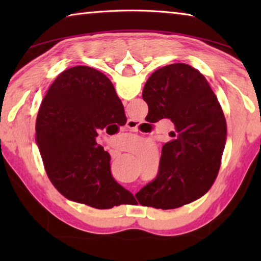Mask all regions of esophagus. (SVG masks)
I'll use <instances>...</instances> for the list:
<instances>
[{"mask_svg": "<svg viewBox=\"0 0 261 261\" xmlns=\"http://www.w3.org/2000/svg\"><path fill=\"white\" fill-rule=\"evenodd\" d=\"M126 127H129V129H136L137 127V123L134 122V121H127V124H126Z\"/></svg>", "mask_w": 261, "mask_h": 261, "instance_id": "obj_1", "label": "esophagus"}]
</instances>
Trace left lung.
<instances>
[{
	"label": "left lung",
	"mask_w": 261,
	"mask_h": 261,
	"mask_svg": "<svg viewBox=\"0 0 261 261\" xmlns=\"http://www.w3.org/2000/svg\"><path fill=\"white\" fill-rule=\"evenodd\" d=\"M143 99L148 122L169 118L174 129L156 178L136 193L137 200L174 210L199 199L215 182L227 140L226 118L208 82L191 65L169 64L147 79Z\"/></svg>",
	"instance_id": "1"
}]
</instances>
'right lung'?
I'll use <instances>...</instances> for the list:
<instances>
[{
    "label": "right lung",
    "instance_id": "1",
    "mask_svg": "<svg viewBox=\"0 0 261 261\" xmlns=\"http://www.w3.org/2000/svg\"><path fill=\"white\" fill-rule=\"evenodd\" d=\"M124 107L108 77L77 65L48 88L35 122V141L48 178L71 201L98 210L130 204L134 196L110 173L99 130L125 123Z\"/></svg>",
    "mask_w": 261,
    "mask_h": 261
}]
</instances>
